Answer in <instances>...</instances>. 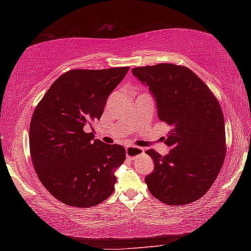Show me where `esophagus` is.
Segmentation results:
<instances>
[{"label":"esophagus","instance_id":"34e87169","mask_svg":"<svg viewBox=\"0 0 251 251\" xmlns=\"http://www.w3.org/2000/svg\"><path fill=\"white\" fill-rule=\"evenodd\" d=\"M144 154V150L142 147L137 146H128L126 147V156L129 159H136L137 157Z\"/></svg>","mask_w":251,"mask_h":251}]
</instances>
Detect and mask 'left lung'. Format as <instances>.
<instances>
[{
    "label": "left lung",
    "mask_w": 251,
    "mask_h": 251,
    "mask_svg": "<svg viewBox=\"0 0 251 251\" xmlns=\"http://www.w3.org/2000/svg\"><path fill=\"white\" fill-rule=\"evenodd\" d=\"M131 73L150 87L160 122L171 127L161 156L146 151L155 167L145 177L148 190L169 206L187 205L205 195L217 178L226 156L223 110L209 87L188 67L160 63Z\"/></svg>",
    "instance_id": "obj_1"
}]
</instances>
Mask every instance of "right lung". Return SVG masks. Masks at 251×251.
Segmentation results:
<instances>
[{
	"label": "right lung",
	"mask_w": 251,
	"mask_h": 251,
	"mask_svg": "<svg viewBox=\"0 0 251 251\" xmlns=\"http://www.w3.org/2000/svg\"><path fill=\"white\" fill-rule=\"evenodd\" d=\"M129 67L72 70L50 85L34 109L29 151L42 184L57 201L88 208L115 189L114 172L124 163L125 148L94 139L110 93Z\"/></svg>",
	"instance_id": "add662e5"
}]
</instances>
